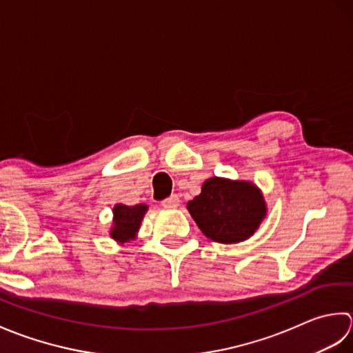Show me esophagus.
<instances>
[{
    "instance_id": "34e87169",
    "label": "esophagus",
    "mask_w": 353,
    "mask_h": 353,
    "mask_svg": "<svg viewBox=\"0 0 353 353\" xmlns=\"http://www.w3.org/2000/svg\"><path fill=\"white\" fill-rule=\"evenodd\" d=\"M161 205H163L164 208H175V207H178V205H179V198H178V195H170L169 198L163 199V201H161Z\"/></svg>"
}]
</instances>
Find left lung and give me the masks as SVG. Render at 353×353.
<instances>
[{
    "label": "left lung",
    "mask_w": 353,
    "mask_h": 353,
    "mask_svg": "<svg viewBox=\"0 0 353 353\" xmlns=\"http://www.w3.org/2000/svg\"><path fill=\"white\" fill-rule=\"evenodd\" d=\"M187 208L208 239L221 243L245 241L267 214L261 190L247 181L210 178Z\"/></svg>",
    "instance_id": "8db88e82"
}]
</instances>
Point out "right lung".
<instances>
[{"label":"right lung","mask_w":353,"mask_h":353,"mask_svg":"<svg viewBox=\"0 0 353 353\" xmlns=\"http://www.w3.org/2000/svg\"><path fill=\"white\" fill-rule=\"evenodd\" d=\"M148 205H123L117 204L114 207V227L111 230V237L119 242H126L134 239L137 230L140 228L141 219L145 216Z\"/></svg>","instance_id":"add662e5"}]
</instances>
